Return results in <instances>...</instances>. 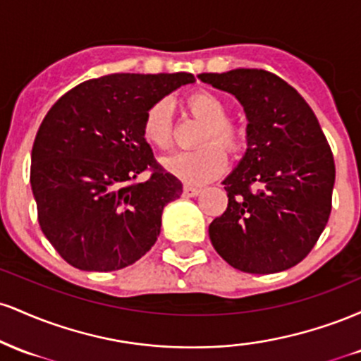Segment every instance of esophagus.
<instances>
[{
    "instance_id": "obj_1",
    "label": "esophagus",
    "mask_w": 361,
    "mask_h": 361,
    "mask_svg": "<svg viewBox=\"0 0 361 361\" xmlns=\"http://www.w3.org/2000/svg\"><path fill=\"white\" fill-rule=\"evenodd\" d=\"M202 190L197 188V186H192V185H185L183 186V197H197L198 193H200Z\"/></svg>"
}]
</instances>
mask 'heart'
Listing matches in <instances>:
<instances>
[{"mask_svg":"<svg viewBox=\"0 0 361 361\" xmlns=\"http://www.w3.org/2000/svg\"><path fill=\"white\" fill-rule=\"evenodd\" d=\"M186 105L197 118L205 122L198 135L202 146L178 151L163 157V168L186 185H205L227 166V154H235L244 146L246 130L227 117V105L210 91H197L186 98ZM142 134L149 144L166 149L173 142V115L168 100L152 103L142 120Z\"/></svg>","mask_w":361,"mask_h":361,"instance_id":"1","label":"heart"}]
</instances>
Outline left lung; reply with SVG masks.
I'll use <instances>...</instances> for the list:
<instances>
[{"mask_svg":"<svg viewBox=\"0 0 361 361\" xmlns=\"http://www.w3.org/2000/svg\"><path fill=\"white\" fill-rule=\"evenodd\" d=\"M233 93L247 117V149L226 185V212L209 226L235 270L267 275L309 255L331 214L336 168L316 115L295 88L264 69L198 74Z\"/></svg>","mask_w":361,"mask_h":361,"instance_id":"left-lung-1","label":"left lung"}]
</instances>
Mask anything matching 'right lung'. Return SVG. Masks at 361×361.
<instances>
[{
	"label": "right lung",
	"instance_id": "add662e5",
	"mask_svg": "<svg viewBox=\"0 0 361 361\" xmlns=\"http://www.w3.org/2000/svg\"><path fill=\"white\" fill-rule=\"evenodd\" d=\"M190 73H117L74 86L52 105L32 149L30 183L40 229L78 270L135 263L161 233L164 205L183 192L154 159L144 114ZM149 178L140 184V172Z\"/></svg>",
	"mask_w": 361,
	"mask_h": 361
}]
</instances>
